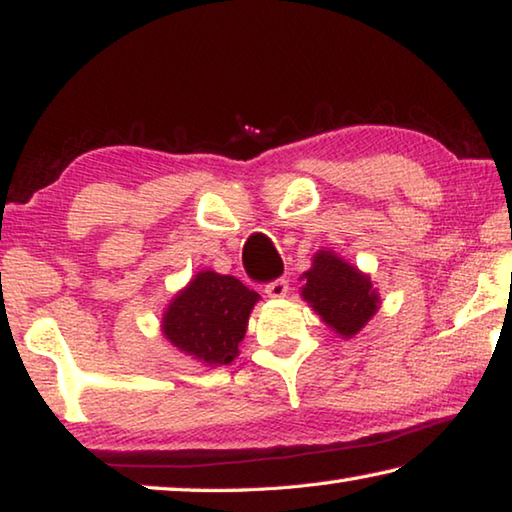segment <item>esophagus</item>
<instances>
[{"label": "esophagus", "mask_w": 512, "mask_h": 512, "mask_svg": "<svg viewBox=\"0 0 512 512\" xmlns=\"http://www.w3.org/2000/svg\"><path fill=\"white\" fill-rule=\"evenodd\" d=\"M264 293H266L268 298H284L289 293V280H284V277H280V280L268 282Z\"/></svg>", "instance_id": "34e87169"}]
</instances>
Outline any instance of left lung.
I'll use <instances>...</instances> for the list:
<instances>
[{"mask_svg": "<svg viewBox=\"0 0 512 512\" xmlns=\"http://www.w3.org/2000/svg\"><path fill=\"white\" fill-rule=\"evenodd\" d=\"M300 280L302 300L341 339L359 334L381 305L370 275L345 262L334 250H318Z\"/></svg>", "mask_w": 512, "mask_h": 512, "instance_id": "obj_1", "label": "left lung"}]
</instances>
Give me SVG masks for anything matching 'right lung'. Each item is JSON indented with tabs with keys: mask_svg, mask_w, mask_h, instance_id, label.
Instances as JSON below:
<instances>
[{
	"mask_svg": "<svg viewBox=\"0 0 512 512\" xmlns=\"http://www.w3.org/2000/svg\"><path fill=\"white\" fill-rule=\"evenodd\" d=\"M259 293L237 277L198 271L171 298L162 314V334L187 357L216 368L232 363L244 341Z\"/></svg>",
	"mask_w": 512,
	"mask_h": 512,
	"instance_id": "add662e5",
	"label": "right lung"
}]
</instances>
